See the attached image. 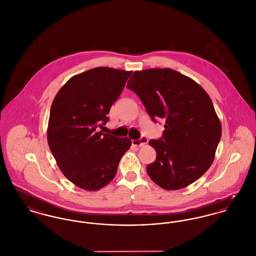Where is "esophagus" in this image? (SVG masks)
<instances>
[{"label":"esophagus","instance_id":"1","mask_svg":"<svg viewBox=\"0 0 256 256\" xmlns=\"http://www.w3.org/2000/svg\"><path fill=\"white\" fill-rule=\"evenodd\" d=\"M132 145L137 146V147H143L144 145H146L148 143V139L146 137H141L138 140H132Z\"/></svg>","mask_w":256,"mask_h":256}]
</instances>
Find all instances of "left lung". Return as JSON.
I'll return each instance as SVG.
<instances>
[{"instance_id":"1","label":"left lung","mask_w":256,"mask_h":256,"mask_svg":"<svg viewBox=\"0 0 256 256\" xmlns=\"http://www.w3.org/2000/svg\"><path fill=\"white\" fill-rule=\"evenodd\" d=\"M126 87L150 118L166 119L164 136L149 141L156 152L147 173L166 190L186 188L212 166L222 124L209 94L198 83L171 68L137 70Z\"/></svg>"}]
</instances>
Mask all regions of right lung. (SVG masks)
<instances>
[{"instance_id": "obj_1", "label": "right lung", "mask_w": 256, "mask_h": 256, "mask_svg": "<svg viewBox=\"0 0 256 256\" xmlns=\"http://www.w3.org/2000/svg\"><path fill=\"white\" fill-rule=\"evenodd\" d=\"M132 72L98 66L72 76L54 98L47 141L66 179L96 192L114 179L128 138L104 134L107 114Z\"/></svg>"}]
</instances>
